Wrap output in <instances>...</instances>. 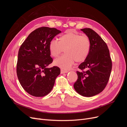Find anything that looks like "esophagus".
Returning a JSON list of instances; mask_svg holds the SVG:
<instances>
[{
    "label": "esophagus",
    "mask_w": 127,
    "mask_h": 127,
    "mask_svg": "<svg viewBox=\"0 0 127 127\" xmlns=\"http://www.w3.org/2000/svg\"><path fill=\"white\" fill-rule=\"evenodd\" d=\"M69 71L66 70H64V69H61V74H64V73H66L68 72Z\"/></svg>",
    "instance_id": "34e87169"
}]
</instances>
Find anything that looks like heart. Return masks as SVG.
<instances>
[{
    "label": "heart",
    "instance_id": "obj_1",
    "mask_svg": "<svg viewBox=\"0 0 127 127\" xmlns=\"http://www.w3.org/2000/svg\"><path fill=\"white\" fill-rule=\"evenodd\" d=\"M59 41L52 40L49 42V50L53 58H58L64 50L65 54L54 61V64L64 69L74 64L85 61L91 51V43L86 35L68 31L59 37Z\"/></svg>",
    "mask_w": 127,
    "mask_h": 127
}]
</instances>
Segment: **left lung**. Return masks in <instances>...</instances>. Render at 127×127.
Instances as JSON below:
<instances>
[{
    "instance_id": "1",
    "label": "left lung",
    "mask_w": 127,
    "mask_h": 127,
    "mask_svg": "<svg viewBox=\"0 0 127 127\" xmlns=\"http://www.w3.org/2000/svg\"><path fill=\"white\" fill-rule=\"evenodd\" d=\"M90 38L91 51L84 62L78 66V78L74 87L78 94L91 97L102 92L109 82L112 63L109 50L105 42L94 30L81 29Z\"/></svg>"
}]
</instances>
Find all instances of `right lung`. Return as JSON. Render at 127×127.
I'll list each match as a JSON object with an SVG mask.
<instances>
[{
    "instance_id": "obj_1",
    "label": "right lung",
    "mask_w": 127,
    "mask_h": 127,
    "mask_svg": "<svg viewBox=\"0 0 127 127\" xmlns=\"http://www.w3.org/2000/svg\"><path fill=\"white\" fill-rule=\"evenodd\" d=\"M60 33L56 28L41 27L29 34L19 49L17 77L24 90L33 96L48 94L60 74L58 67L47 68L53 61L49 50V42Z\"/></svg>"
}]
</instances>
